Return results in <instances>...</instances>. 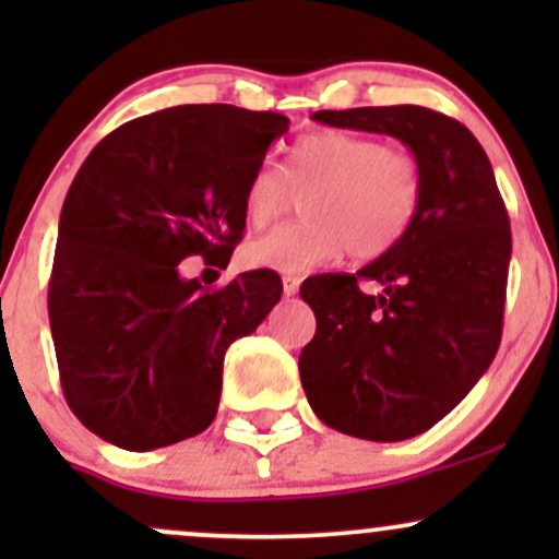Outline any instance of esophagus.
Segmentation results:
<instances>
[{"label":"esophagus","instance_id":"34e87169","mask_svg":"<svg viewBox=\"0 0 559 559\" xmlns=\"http://www.w3.org/2000/svg\"><path fill=\"white\" fill-rule=\"evenodd\" d=\"M297 288H299L297 275H284V294H286V297H294V294H297Z\"/></svg>","mask_w":559,"mask_h":559}]
</instances>
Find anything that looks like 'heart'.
Listing matches in <instances>:
<instances>
[{"label":"heart","mask_w":559,"mask_h":559,"mask_svg":"<svg viewBox=\"0 0 559 559\" xmlns=\"http://www.w3.org/2000/svg\"><path fill=\"white\" fill-rule=\"evenodd\" d=\"M307 194V221L281 226L243 247V262L265 271L301 275L344 252L376 260L413 228L426 194V173L413 152L391 150L368 133L320 131L299 139L286 170L260 163L243 186V217L265 228Z\"/></svg>","instance_id":"obj_1"}]
</instances>
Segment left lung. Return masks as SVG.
<instances>
[{
	"label": "left lung",
	"instance_id": "obj_1",
	"mask_svg": "<svg viewBox=\"0 0 559 559\" xmlns=\"http://www.w3.org/2000/svg\"><path fill=\"white\" fill-rule=\"evenodd\" d=\"M312 118L400 139L426 173L420 213L391 252L299 288L318 320L299 355L312 413L357 439H413L452 413L497 355L510 217L484 146L460 120L418 105ZM360 280H378L384 292L365 295Z\"/></svg>",
	"mask_w": 559,
	"mask_h": 559
}]
</instances>
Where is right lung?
<instances>
[{
    "mask_svg": "<svg viewBox=\"0 0 559 559\" xmlns=\"http://www.w3.org/2000/svg\"><path fill=\"white\" fill-rule=\"evenodd\" d=\"M286 131L278 112L181 105L128 120L83 159L57 230L49 325L68 407L99 439L150 452L215 420L226 349L284 286L252 271L207 288L178 265H228L247 178Z\"/></svg>",
    "mask_w": 559,
    "mask_h": 559,
    "instance_id": "1",
    "label": "right lung"
}]
</instances>
